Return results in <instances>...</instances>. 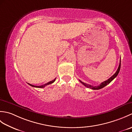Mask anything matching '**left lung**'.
I'll use <instances>...</instances> for the list:
<instances>
[{"label":"left lung","instance_id":"obj_1","mask_svg":"<svg viewBox=\"0 0 132 132\" xmlns=\"http://www.w3.org/2000/svg\"><path fill=\"white\" fill-rule=\"evenodd\" d=\"M120 67H121V60L120 61V64H119V68H118V69H117V71H116L115 73H114L111 78H109L108 80H106L104 81V82H102L99 86H91L90 85H88V84L85 83L80 80H79V81H80V82L82 84V85H83L84 86L86 87H87V88H91L92 89H101V88H102L103 87H104L106 86V85H108L109 83H110L112 82V81L114 79V78H115L117 76V75H118V74L119 73V71H120Z\"/></svg>","mask_w":132,"mask_h":132}]
</instances>
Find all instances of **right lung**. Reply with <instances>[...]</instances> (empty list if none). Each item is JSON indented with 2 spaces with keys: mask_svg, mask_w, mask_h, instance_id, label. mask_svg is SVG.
I'll return each instance as SVG.
<instances>
[{
  "mask_svg": "<svg viewBox=\"0 0 132 132\" xmlns=\"http://www.w3.org/2000/svg\"><path fill=\"white\" fill-rule=\"evenodd\" d=\"M55 80V79H54V80H52V81H50V82H47V83H45V85H41V86H35V85H31V84H29V83H28V84L29 85H30V86H31L33 87H37V88H44V87H45L46 86H47V85H50V84H52V83H53V82H54Z\"/></svg>",
  "mask_w": 132,
  "mask_h": 132,
  "instance_id": "right-lung-1",
  "label": "right lung"
}]
</instances>
